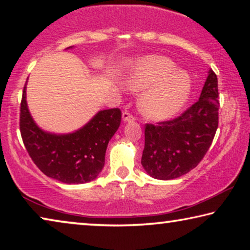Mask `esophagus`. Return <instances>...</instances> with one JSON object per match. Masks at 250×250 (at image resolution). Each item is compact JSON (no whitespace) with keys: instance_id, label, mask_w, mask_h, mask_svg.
<instances>
[{"instance_id":"esophagus-1","label":"esophagus","mask_w":250,"mask_h":250,"mask_svg":"<svg viewBox=\"0 0 250 250\" xmlns=\"http://www.w3.org/2000/svg\"><path fill=\"white\" fill-rule=\"evenodd\" d=\"M122 120H124V122H130V121L134 120V117L131 115L130 112L125 111L124 113H122Z\"/></svg>"}]
</instances>
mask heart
Returning a JSON list of instances; mask_svg holds the SVG:
<instances>
[{
  "label": "heart",
  "instance_id": "b5f03b06",
  "mask_svg": "<svg viewBox=\"0 0 250 250\" xmlns=\"http://www.w3.org/2000/svg\"><path fill=\"white\" fill-rule=\"evenodd\" d=\"M128 89L142 91L138 107L142 116L152 121L171 119L188 103L192 80L185 70L166 56L140 58L125 75Z\"/></svg>",
  "mask_w": 250,
  "mask_h": 250
}]
</instances>
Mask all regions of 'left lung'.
Returning a JSON list of instances; mask_svg holds the SVG:
<instances>
[{
  "mask_svg": "<svg viewBox=\"0 0 250 250\" xmlns=\"http://www.w3.org/2000/svg\"><path fill=\"white\" fill-rule=\"evenodd\" d=\"M217 98V76L209 69L200 99L183 115L146 125L141 164L147 174L156 180H173L197 167L216 133Z\"/></svg>",
  "mask_w": 250,
  "mask_h": 250,
  "instance_id": "1",
  "label": "left lung"
}]
</instances>
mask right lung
Instances as JSON below:
<instances>
[{"label": "right lung", "mask_w": 250, "mask_h": 250, "mask_svg": "<svg viewBox=\"0 0 250 250\" xmlns=\"http://www.w3.org/2000/svg\"><path fill=\"white\" fill-rule=\"evenodd\" d=\"M69 48L73 46L66 49ZM120 121L119 109H105L74 132H48L34 121L26 101V84L24 87L20 119L24 146L45 175L62 183L83 184L97 179L104 167L108 143Z\"/></svg>", "instance_id": "right-lung-1"}]
</instances>
